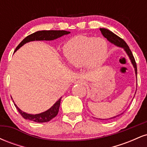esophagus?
<instances>
[{
    "label": "esophagus",
    "mask_w": 147,
    "mask_h": 147,
    "mask_svg": "<svg viewBox=\"0 0 147 147\" xmlns=\"http://www.w3.org/2000/svg\"><path fill=\"white\" fill-rule=\"evenodd\" d=\"M75 84H81V85H86V82L85 80H83V79H79V80H77L75 82Z\"/></svg>",
    "instance_id": "1"
}]
</instances>
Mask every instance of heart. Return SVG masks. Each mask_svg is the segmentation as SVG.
<instances>
[{
  "label": "heart",
  "mask_w": 147,
  "mask_h": 147,
  "mask_svg": "<svg viewBox=\"0 0 147 147\" xmlns=\"http://www.w3.org/2000/svg\"><path fill=\"white\" fill-rule=\"evenodd\" d=\"M63 52L70 66L81 68L86 65L90 69H97L106 59L108 44L104 38L79 35L65 43Z\"/></svg>",
  "instance_id": "b5f03b06"
}]
</instances>
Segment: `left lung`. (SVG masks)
I'll use <instances>...</instances> for the list:
<instances>
[{"instance_id": "obj_1", "label": "left lung", "mask_w": 147, "mask_h": 147, "mask_svg": "<svg viewBox=\"0 0 147 147\" xmlns=\"http://www.w3.org/2000/svg\"><path fill=\"white\" fill-rule=\"evenodd\" d=\"M99 30H100L101 32H102L103 36L105 37V38H107V40L109 42H111V43H113V44L116 45V46L119 47V48H122L124 49V51L126 52V55H127L128 57H129V59H130V61H131V63H132L133 68H134V69H135V73H136V78H137V65H136V61H135L134 57H133L132 52H131L129 47L128 46L127 44H126V42L124 41L122 38H121L120 37L117 36L115 34H114L113 32L110 31L109 30L106 29V28H100ZM136 92H135V95H136ZM133 98H134V97H133ZM122 114H123V113H120L119 115H117L114 116V117H112L111 118H108V119H99H99H113V118H115L116 117H117V116L120 115H122Z\"/></svg>"}]
</instances>
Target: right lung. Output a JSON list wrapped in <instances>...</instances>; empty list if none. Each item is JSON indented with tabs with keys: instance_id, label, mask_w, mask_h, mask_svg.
Wrapping results in <instances>:
<instances>
[{
	"instance_id": "1",
	"label": "right lung",
	"mask_w": 147,
	"mask_h": 147,
	"mask_svg": "<svg viewBox=\"0 0 147 147\" xmlns=\"http://www.w3.org/2000/svg\"><path fill=\"white\" fill-rule=\"evenodd\" d=\"M70 33V32L65 31V30H41V31H37L36 32L25 37L24 39L19 43V45L16 47L15 52L17 51L21 47L23 46L25 43H28V42L34 41H53V40L60 38L63 35H67ZM61 97L59 99V100H57L55 103V104L51 108H50L48 110L41 113L35 115L29 114L23 112L16 106V104H14V105L17 109L19 113L21 115L22 117L24 119L38 123L47 122L51 120L55 117H56L57 115L58 114Z\"/></svg>"
}]
</instances>
